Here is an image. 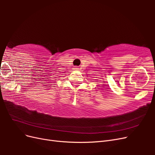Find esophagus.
I'll return each instance as SVG.
<instances>
[{"instance_id": "1", "label": "esophagus", "mask_w": 155, "mask_h": 155, "mask_svg": "<svg viewBox=\"0 0 155 155\" xmlns=\"http://www.w3.org/2000/svg\"><path fill=\"white\" fill-rule=\"evenodd\" d=\"M78 68H75V69H76V70H77Z\"/></svg>"}]
</instances>
